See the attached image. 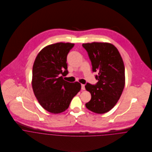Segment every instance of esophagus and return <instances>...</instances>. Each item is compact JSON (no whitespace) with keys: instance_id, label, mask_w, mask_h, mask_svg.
I'll return each mask as SVG.
<instances>
[{"instance_id":"obj_1","label":"esophagus","mask_w":152,"mask_h":152,"mask_svg":"<svg viewBox=\"0 0 152 152\" xmlns=\"http://www.w3.org/2000/svg\"><path fill=\"white\" fill-rule=\"evenodd\" d=\"M81 89L82 90H85L86 88H85V86L84 84H81Z\"/></svg>"}]
</instances>
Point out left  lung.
<instances>
[{"instance_id":"1","label":"left lung","mask_w":152,"mask_h":152,"mask_svg":"<svg viewBox=\"0 0 152 152\" xmlns=\"http://www.w3.org/2000/svg\"><path fill=\"white\" fill-rule=\"evenodd\" d=\"M87 50L94 72L98 71L95 86L87 83L86 90L91 99L86 108L98 114L113 108L119 99L125 84V66L122 57L112 44L92 42L83 44Z\"/></svg>"}]
</instances>
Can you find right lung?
I'll use <instances>...</instances> for the list:
<instances>
[{"instance_id": "add662e5", "label": "right lung", "mask_w": 152, "mask_h": 152, "mask_svg": "<svg viewBox=\"0 0 152 152\" xmlns=\"http://www.w3.org/2000/svg\"><path fill=\"white\" fill-rule=\"evenodd\" d=\"M74 44L57 43L45 46L37 54L33 66L31 85L38 102L48 112H64L81 86L63 79L68 73L66 57Z\"/></svg>"}]
</instances>
